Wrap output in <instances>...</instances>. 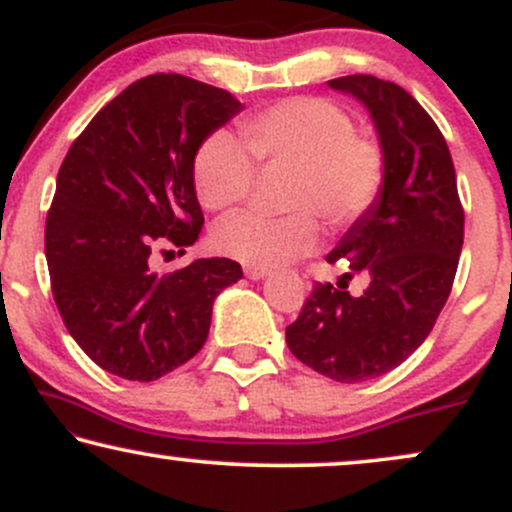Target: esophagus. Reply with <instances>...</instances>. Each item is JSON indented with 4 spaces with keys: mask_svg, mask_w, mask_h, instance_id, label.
Segmentation results:
<instances>
[{
    "mask_svg": "<svg viewBox=\"0 0 512 512\" xmlns=\"http://www.w3.org/2000/svg\"><path fill=\"white\" fill-rule=\"evenodd\" d=\"M269 274H272V272H269V269H264V267H245V276H248V279H252V281H260Z\"/></svg>",
    "mask_w": 512,
    "mask_h": 512,
    "instance_id": "1",
    "label": "esophagus"
}]
</instances>
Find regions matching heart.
<instances>
[{
    "mask_svg": "<svg viewBox=\"0 0 512 512\" xmlns=\"http://www.w3.org/2000/svg\"><path fill=\"white\" fill-rule=\"evenodd\" d=\"M243 144L214 132L197 149L192 178L204 209L228 211L250 197L257 168L286 173L281 204L291 214L269 219L238 214L216 228L223 255L248 267H281L320 245L327 226H354L373 209L385 185V154L356 134L346 110L325 98H289L240 120Z\"/></svg>",
    "mask_w": 512,
    "mask_h": 512,
    "instance_id": "b5f03b06",
    "label": "heart"
}]
</instances>
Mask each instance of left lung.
<instances>
[{
	"label": "left lung",
	"instance_id": "obj_1",
	"mask_svg": "<svg viewBox=\"0 0 512 512\" xmlns=\"http://www.w3.org/2000/svg\"><path fill=\"white\" fill-rule=\"evenodd\" d=\"M330 86L370 110L385 185L327 255L349 272L337 289L317 281L286 327V344L325 378L361 383L390 373L431 334L455 281L464 209L445 137L411 93L370 74L339 76ZM358 271L369 276V289L354 299L345 289Z\"/></svg>",
	"mask_w": 512,
	"mask_h": 512
}]
</instances>
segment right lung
Returning <instances> with one entry per match:
<instances>
[{"label": "right lung", "mask_w": 512, "mask_h": 512, "mask_svg": "<svg viewBox=\"0 0 512 512\" xmlns=\"http://www.w3.org/2000/svg\"><path fill=\"white\" fill-rule=\"evenodd\" d=\"M240 108L223 88L151 74L98 110L64 156L45 221L52 296L108 373L149 383L190 361L214 298L243 276L228 257L154 269L158 252L182 255L199 238L197 149Z\"/></svg>", "instance_id": "obj_1"}]
</instances>
